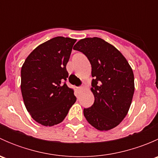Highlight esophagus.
Returning a JSON list of instances; mask_svg holds the SVG:
<instances>
[{
    "label": "esophagus",
    "instance_id": "34e87169",
    "mask_svg": "<svg viewBox=\"0 0 158 158\" xmlns=\"http://www.w3.org/2000/svg\"><path fill=\"white\" fill-rule=\"evenodd\" d=\"M83 89H84V87H83V86L78 87V88H77V91L79 92H81V91H82V90H83Z\"/></svg>",
    "mask_w": 158,
    "mask_h": 158
}]
</instances>
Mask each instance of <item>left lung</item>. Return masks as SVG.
<instances>
[{
    "mask_svg": "<svg viewBox=\"0 0 158 158\" xmlns=\"http://www.w3.org/2000/svg\"><path fill=\"white\" fill-rule=\"evenodd\" d=\"M75 50L83 52L92 65L91 91L94 104L84 109V116L98 131H109L123 121L135 92L133 70L122 52L98 37L78 41Z\"/></svg>",
    "mask_w": 158,
    "mask_h": 158,
    "instance_id": "8db88e82",
    "label": "left lung"
}]
</instances>
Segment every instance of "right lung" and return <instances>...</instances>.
Instances as JSON below:
<instances>
[{"instance_id":"right-lung-1","label":"right lung","mask_w":158,"mask_h":158,"mask_svg":"<svg viewBox=\"0 0 158 158\" xmlns=\"http://www.w3.org/2000/svg\"><path fill=\"white\" fill-rule=\"evenodd\" d=\"M76 39L56 36L36 47L21 68L22 96L33 120L53 126L64 120L76 102L74 90L63 83Z\"/></svg>"}]
</instances>
